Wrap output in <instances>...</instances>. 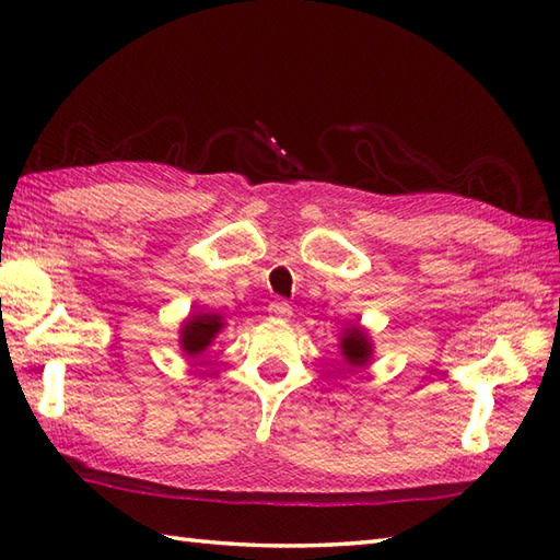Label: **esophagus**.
I'll list each match as a JSON object with an SVG mask.
<instances>
[{
    "instance_id": "obj_1",
    "label": "esophagus",
    "mask_w": 560,
    "mask_h": 560,
    "mask_svg": "<svg viewBox=\"0 0 560 560\" xmlns=\"http://www.w3.org/2000/svg\"><path fill=\"white\" fill-rule=\"evenodd\" d=\"M269 315L277 319H289L291 317V305L287 301H273L269 305Z\"/></svg>"
}]
</instances>
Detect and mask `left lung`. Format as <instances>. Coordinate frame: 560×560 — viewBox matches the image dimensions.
Segmentation results:
<instances>
[{
	"instance_id": "left-lung-1",
	"label": "left lung",
	"mask_w": 560,
	"mask_h": 560,
	"mask_svg": "<svg viewBox=\"0 0 560 560\" xmlns=\"http://www.w3.org/2000/svg\"><path fill=\"white\" fill-rule=\"evenodd\" d=\"M341 355L351 368H363L373 355V343L368 339L363 327H347L341 335Z\"/></svg>"
}]
</instances>
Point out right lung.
Returning a JSON list of instances; mask_svg holds the SVG:
<instances>
[{
    "label": "right lung",
    "instance_id": "1",
    "mask_svg": "<svg viewBox=\"0 0 560 560\" xmlns=\"http://www.w3.org/2000/svg\"><path fill=\"white\" fill-rule=\"evenodd\" d=\"M223 329V317L219 313H197L189 315L180 327V347L185 355H199L207 351L209 343L217 339L219 331Z\"/></svg>",
    "mask_w": 560,
    "mask_h": 560
}]
</instances>
